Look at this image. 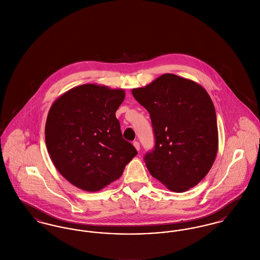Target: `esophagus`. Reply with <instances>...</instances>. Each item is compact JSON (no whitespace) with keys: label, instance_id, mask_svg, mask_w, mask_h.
<instances>
[{"label":"esophagus","instance_id":"esophagus-1","mask_svg":"<svg viewBox=\"0 0 260 260\" xmlns=\"http://www.w3.org/2000/svg\"><path fill=\"white\" fill-rule=\"evenodd\" d=\"M133 145H134V147L136 148V150H137V151H140V143H139V142L135 141V142L133 143Z\"/></svg>","mask_w":260,"mask_h":260}]
</instances>
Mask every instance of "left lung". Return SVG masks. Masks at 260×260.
I'll return each mask as SVG.
<instances>
[{"label": "left lung", "mask_w": 260, "mask_h": 260, "mask_svg": "<svg viewBox=\"0 0 260 260\" xmlns=\"http://www.w3.org/2000/svg\"><path fill=\"white\" fill-rule=\"evenodd\" d=\"M132 94L150 113L154 150L144 160L153 177L170 190L183 192L209 173L218 151L214 104L205 88L173 74H164Z\"/></svg>", "instance_id": "obj_1"}]
</instances>
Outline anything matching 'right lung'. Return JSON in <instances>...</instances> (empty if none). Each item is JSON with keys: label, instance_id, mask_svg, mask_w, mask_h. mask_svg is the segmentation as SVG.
I'll return each instance as SVG.
<instances>
[{"label": "right lung", "instance_id": "right-lung-1", "mask_svg": "<svg viewBox=\"0 0 260 260\" xmlns=\"http://www.w3.org/2000/svg\"><path fill=\"white\" fill-rule=\"evenodd\" d=\"M124 98L123 89L87 84L62 94L48 112L45 142L53 164L83 190H101L118 179L137 155L115 116Z\"/></svg>", "mask_w": 260, "mask_h": 260}]
</instances>
